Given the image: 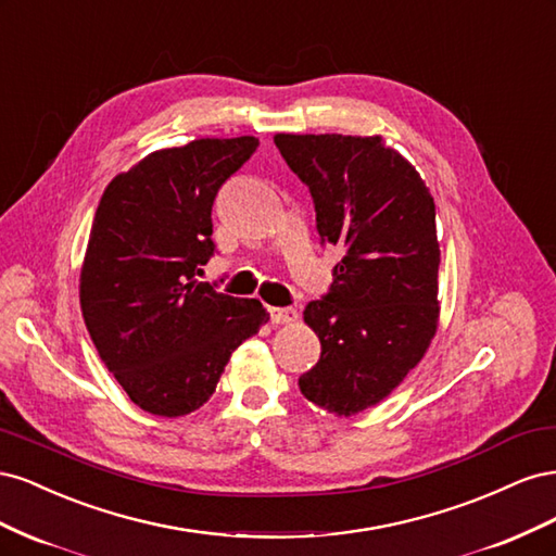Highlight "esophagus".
Masks as SVG:
<instances>
[{"label":"esophagus","mask_w":556,"mask_h":556,"mask_svg":"<svg viewBox=\"0 0 556 556\" xmlns=\"http://www.w3.org/2000/svg\"><path fill=\"white\" fill-rule=\"evenodd\" d=\"M268 317H271L274 325H294L299 319V313L294 308H276L268 306Z\"/></svg>","instance_id":"obj_1"}]
</instances>
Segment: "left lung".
Segmentation results:
<instances>
[{"mask_svg": "<svg viewBox=\"0 0 556 556\" xmlns=\"http://www.w3.org/2000/svg\"><path fill=\"white\" fill-rule=\"evenodd\" d=\"M274 143L308 185L319 239L343 250L329 294L304 311L323 352L301 394L357 415L396 390L439 329L433 197L382 137L276 134Z\"/></svg>", "mask_w": 556, "mask_h": 556, "instance_id": "8db88e82", "label": "left lung"}]
</instances>
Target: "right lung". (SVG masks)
Masks as SVG:
<instances>
[{
    "label": "right lung",
    "instance_id": "right-lung-1",
    "mask_svg": "<svg viewBox=\"0 0 556 556\" xmlns=\"http://www.w3.org/2000/svg\"><path fill=\"white\" fill-rule=\"evenodd\" d=\"M257 146L237 137L155 150L99 201L80 311L99 357L146 413L180 417L204 406L231 352L268 319L257 299L194 278L215 250V194Z\"/></svg>",
    "mask_w": 556,
    "mask_h": 556
}]
</instances>
